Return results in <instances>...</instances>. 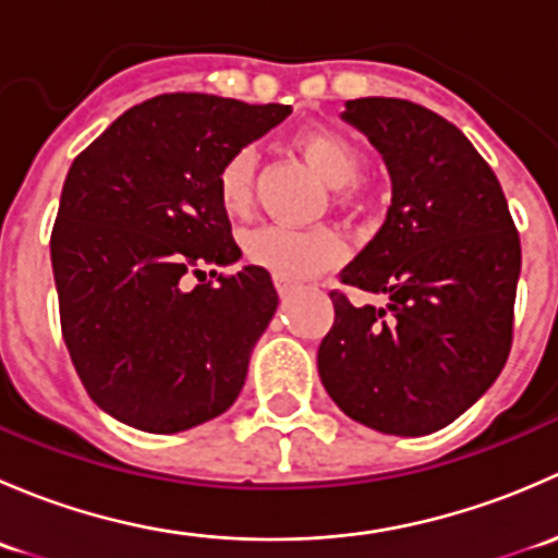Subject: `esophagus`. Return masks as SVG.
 <instances>
[{
    "label": "esophagus",
    "mask_w": 558,
    "mask_h": 558,
    "mask_svg": "<svg viewBox=\"0 0 558 558\" xmlns=\"http://www.w3.org/2000/svg\"><path fill=\"white\" fill-rule=\"evenodd\" d=\"M275 289H278L280 296H289L300 289V280L294 278H286V275H275Z\"/></svg>",
    "instance_id": "obj_1"
}]
</instances>
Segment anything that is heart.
<instances>
[{
    "instance_id": "b5f03b06",
    "label": "heart",
    "mask_w": 558,
    "mask_h": 558,
    "mask_svg": "<svg viewBox=\"0 0 558 558\" xmlns=\"http://www.w3.org/2000/svg\"><path fill=\"white\" fill-rule=\"evenodd\" d=\"M296 148L307 165L331 189H345L359 180L364 170V154L356 143L331 129H313L296 137ZM253 170L256 156L251 148H240L229 156L216 174L218 205L227 216L240 218L251 210ZM245 258L286 278H311L320 269L335 267L342 258V240L329 227L291 229L280 223L251 229L243 238Z\"/></svg>"
}]
</instances>
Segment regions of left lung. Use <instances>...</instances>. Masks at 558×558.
I'll return each mask as SVG.
<instances>
[{
  "instance_id": "8db88e82",
  "label": "left lung",
  "mask_w": 558,
  "mask_h": 558,
  "mask_svg": "<svg viewBox=\"0 0 558 558\" xmlns=\"http://www.w3.org/2000/svg\"><path fill=\"white\" fill-rule=\"evenodd\" d=\"M384 156L391 207L340 272L386 307L331 291L318 375L337 408L384 435L442 429L499 378L513 345L521 240L497 174L470 140L408 99L345 102Z\"/></svg>"
}]
</instances>
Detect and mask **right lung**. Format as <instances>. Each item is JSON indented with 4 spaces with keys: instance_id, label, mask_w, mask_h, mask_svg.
Returning a JSON list of instances; mask_svg holds the SVG:
<instances>
[{
    "instance_id": "right-lung-1",
    "label": "right lung",
    "mask_w": 558,
    "mask_h": 558,
    "mask_svg": "<svg viewBox=\"0 0 558 558\" xmlns=\"http://www.w3.org/2000/svg\"><path fill=\"white\" fill-rule=\"evenodd\" d=\"M289 105L161 94L110 123L66 172L50 234L61 335L88 397L134 429L174 435L227 413L278 291L243 251L216 196L234 150Z\"/></svg>"
}]
</instances>
